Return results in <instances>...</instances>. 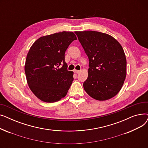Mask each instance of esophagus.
I'll list each match as a JSON object with an SVG mask.
<instances>
[{"mask_svg": "<svg viewBox=\"0 0 148 148\" xmlns=\"http://www.w3.org/2000/svg\"><path fill=\"white\" fill-rule=\"evenodd\" d=\"M74 73H75V74H79V73L80 72V71H79V70H74Z\"/></svg>", "mask_w": 148, "mask_h": 148, "instance_id": "obj_1", "label": "esophagus"}]
</instances>
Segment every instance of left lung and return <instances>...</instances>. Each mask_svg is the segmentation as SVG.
<instances>
[{"instance_id": "left-lung-1", "label": "left lung", "mask_w": 148, "mask_h": 148, "mask_svg": "<svg viewBox=\"0 0 148 148\" xmlns=\"http://www.w3.org/2000/svg\"><path fill=\"white\" fill-rule=\"evenodd\" d=\"M75 34L89 60L84 90L99 101L113 98L121 89L127 74V60L121 45L104 33L88 30Z\"/></svg>"}]
</instances>
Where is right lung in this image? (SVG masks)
<instances>
[{"label":"right lung","mask_w":148,"mask_h":148,"mask_svg":"<svg viewBox=\"0 0 148 148\" xmlns=\"http://www.w3.org/2000/svg\"><path fill=\"white\" fill-rule=\"evenodd\" d=\"M76 40L73 32L64 31L42 36L30 47L25 66L26 79L30 90L42 101L56 102L66 96L74 78L73 72L67 69L65 53Z\"/></svg>","instance_id":"add662e5"}]
</instances>
